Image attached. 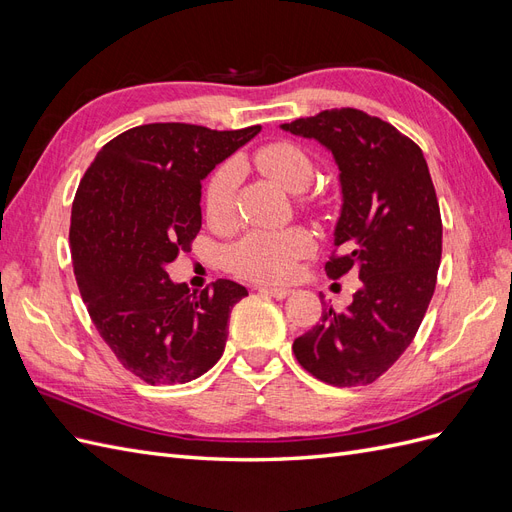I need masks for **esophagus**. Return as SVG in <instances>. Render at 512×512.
<instances>
[{
	"label": "esophagus",
	"mask_w": 512,
	"mask_h": 512,
	"mask_svg": "<svg viewBox=\"0 0 512 512\" xmlns=\"http://www.w3.org/2000/svg\"><path fill=\"white\" fill-rule=\"evenodd\" d=\"M260 292L267 294V297H273V299H286L292 290L290 288H277V286H262Z\"/></svg>",
	"instance_id": "obj_1"
}]
</instances>
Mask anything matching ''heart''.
Instances as JSON below:
<instances>
[{
    "mask_svg": "<svg viewBox=\"0 0 512 512\" xmlns=\"http://www.w3.org/2000/svg\"><path fill=\"white\" fill-rule=\"evenodd\" d=\"M256 166L290 192L305 190L314 177L309 153L288 141L265 145L254 153ZM237 192V166L226 162L211 175L205 190V213L213 224L230 220ZM312 250L303 230H254L230 245L226 260L232 271L260 282H282L294 273L299 258Z\"/></svg>",
    "mask_w": 512,
    "mask_h": 512,
    "instance_id": "obj_1",
    "label": "heart"
}]
</instances>
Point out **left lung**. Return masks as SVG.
<instances>
[{"mask_svg":"<svg viewBox=\"0 0 512 512\" xmlns=\"http://www.w3.org/2000/svg\"><path fill=\"white\" fill-rule=\"evenodd\" d=\"M280 128L331 151L342 188L333 245L342 254L324 271L361 280L344 312L324 305L316 327L294 339V356L327 384H369L412 344L436 290L442 220L427 162L391 123L356 108Z\"/></svg>","mask_w":512,"mask_h":512,"instance_id":"obj_1","label":"left lung"}]
</instances>
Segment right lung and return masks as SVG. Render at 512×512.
<instances>
[{
  "mask_svg": "<svg viewBox=\"0 0 512 512\" xmlns=\"http://www.w3.org/2000/svg\"><path fill=\"white\" fill-rule=\"evenodd\" d=\"M258 132L147 123L106 143L76 190V284L100 337L147 384L190 382L224 352L230 309L247 290L218 280L190 292L166 265L203 224L200 183Z\"/></svg>",
  "mask_w": 512,
  "mask_h": 512,
  "instance_id": "obj_1",
  "label": "right lung"
}]
</instances>
